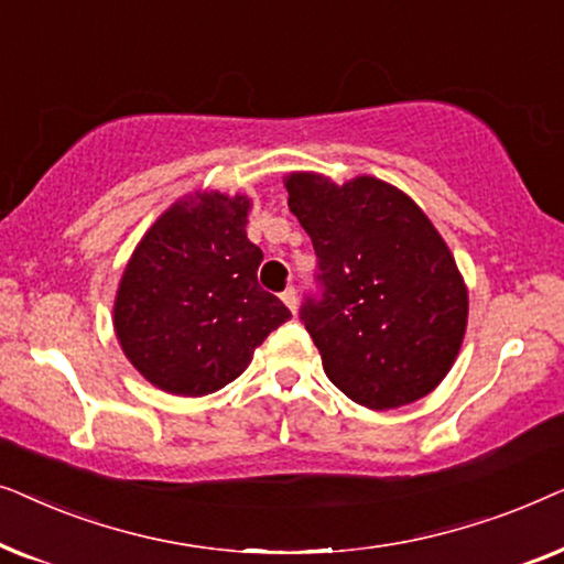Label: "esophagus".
Returning a JSON list of instances; mask_svg holds the SVG:
<instances>
[{
  "label": "esophagus",
  "mask_w": 564,
  "mask_h": 564,
  "mask_svg": "<svg viewBox=\"0 0 564 564\" xmlns=\"http://www.w3.org/2000/svg\"><path fill=\"white\" fill-rule=\"evenodd\" d=\"M280 297H282V303L288 305L292 313H295V307H297V292H295V288H288Z\"/></svg>",
  "instance_id": "34e87169"
}]
</instances>
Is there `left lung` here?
I'll return each mask as SVG.
<instances>
[{
    "instance_id": "left-lung-1",
    "label": "left lung",
    "mask_w": 564,
    "mask_h": 564,
    "mask_svg": "<svg viewBox=\"0 0 564 564\" xmlns=\"http://www.w3.org/2000/svg\"><path fill=\"white\" fill-rule=\"evenodd\" d=\"M284 187L318 259V292L300 305V321L328 380L372 411L429 395L467 326V290L442 236L411 197L375 176L338 187L290 174Z\"/></svg>"
}]
</instances>
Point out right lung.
I'll return each instance as SVG.
<instances>
[{
    "label": "right lung",
    "instance_id": "right-lung-1",
    "mask_svg": "<svg viewBox=\"0 0 564 564\" xmlns=\"http://www.w3.org/2000/svg\"><path fill=\"white\" fill-rule=\"evenodd\" d=\"M249 199H180L128 261L115 300L126 357L156 388L199 398L234 382L292 313L261 290L264 253L246 238Z\"/></svg>",
    "mask_w": 564,
    "mask_h": 564
}]
</instances>
